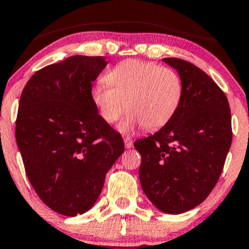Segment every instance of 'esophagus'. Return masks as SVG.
Returning <instances> with one entry per match:
<instances>
[{
  "instance_id": "obj_1",
  "label": "esophagus",
  "mask_w": 249,
  "mask_h": 249,
  "mask_svg": "<svg viewBox=\"0 0 249 249\" xmlns=\"http://www.w3.org/2000/svg\"><path fill=\"white\" fill-rule=\"evenodd\" d=\"M124 143H125V148L130 149L133 147V142H132V139L131 138H124Z\"/></svg>"
}]
</instances>
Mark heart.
<instances>
[{"label":"heart","mask_w":249,"mask_h":249,"mask_svg":"<svg viewBox=\"0 0 249 249\" xmlns=\"http://www.w3.org/2000/svg\"><path fill=\"white\" fill-rule=\"evenodd\" d=\"M106 81L92 88V100L108 123L117 121L125 108L130 110L118 125L122 133L142 125L148 130L164 126L178 111L183 95L178 72L152 62L122 61L109 71Z\"/></svg>","instance_id":"b5f03b06"}]
</instances>
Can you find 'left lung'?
I'll return each instance as SVG.
<instances>
[{"label": "left lung", "instance_id": "left-lung-1", "mask_svg": "<svg viewBox=\"0 0 249 249\" xmlns=\"http://www.w3.org/2000/svg\"><path fill=\"white\" fill-rule=\"evenodd\" d=\"M178 71L183 95L173 118L137 140L142 190L159 211L181 214L206 199L223 170L232 141L228 99L216 83L190 62L165 58Z\"/></svg>", "mask_w": 249, "mask_h": 249}]
</instances>
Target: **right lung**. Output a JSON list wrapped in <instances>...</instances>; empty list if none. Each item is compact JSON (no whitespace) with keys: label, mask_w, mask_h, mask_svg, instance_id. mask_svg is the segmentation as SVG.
I'll return each mask as SVG.
<instances>
[{"label":"right lung","mask_w":249,"mask_h":249,"mask_svg":"<svg viewBox=\"0 0 249 249\" xmlns=\"http://www.w3.org/2000/svg\"><path fill=\"white\" fill-rule=\"evenodd\" d=\"M104 57L72 55L29 78L19 101L16 140L43 203L65 216L98 200L107 172L124 152L121 134L99 115L92 82Z\"/></svg>","instance_id":"right-lung-1"}]
</instances>
